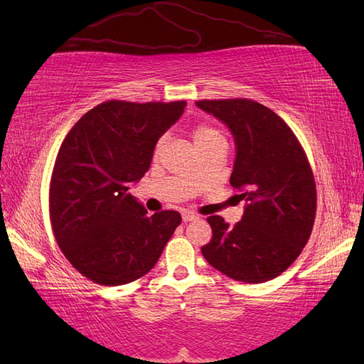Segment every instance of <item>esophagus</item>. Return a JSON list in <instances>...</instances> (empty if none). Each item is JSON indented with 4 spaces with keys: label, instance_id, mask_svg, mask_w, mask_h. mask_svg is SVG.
<instances>
[{
    "label": "esophagus",
    "instance_id": "34e87169",
    "mask_svg": "<svg viewBox=\"0 0 364 364\" xmlns=\"http://www.w3.org/2000/svg\"><path fill=\"white\" fill-rule=\"evenodd\" d=\"M199 217H197L196 214H193V213H190V211H185V213H182V220L185 223H188V222H194V220H197Z\"/></svg>",
    "mask_w": 364,
    "mask_h": 364
}]
</instances>
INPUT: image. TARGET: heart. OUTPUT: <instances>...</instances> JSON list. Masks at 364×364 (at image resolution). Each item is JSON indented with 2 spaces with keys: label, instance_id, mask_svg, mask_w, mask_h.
<instances>
[{
  "label": "heart",
  "instance_id": "1",
  "mask_svg": "<svg viewBox=\"0 0 364 364\" xmlns=\"http://www.w3.org/2000/svg\"><path fill=\"white\" fill-rule=\"evenodd\" d=\"M193 141H194V146L196 147H202L205 144H209V142L213 141H225L223 135L220 134L218 130H215L214 127H209L205 124H199L193 129ZM165 144V138H161L158 141V144L155 147V153H159L162 150Z\"/></svg>",
  "mask_w": 364,
  "mask_h": 364
}]
</instances>
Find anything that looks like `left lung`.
Returning <instances> with one entry per match:
<instances>
[{
    "mask_svg": "<svg viewBox=\"0 0 364 364\" xmlns=\"http://www.w3.org/2000/svg\"><path fill=\"white\" fill-rule=\"evenodd\" d=\"M230 130L235 161L230 185L245 213L235 226L220 215L206 222L213 240L202 247L211 266L235 281L277 278L299 257L316 217V183L291 129L269 107L245 98L196 103Z\"/></svg>",
    "mask_w": 364,
    "mask_h": 364,
    "instance_id": "1",
    "label": "left lung"
}]
</instances>
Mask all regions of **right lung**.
Here are the masks:
<instances>
[{"mask_svg": "<svg viewBox=\"0 0 364 364\" xmlns=\"http://www.w3.org/2000/svg\"><path fill=\"white\" fill-rule=\"evenodd\" d=\"M185 106L111 100L65 136L51 176L50 217L63 255L87 279L123 285L144 277L181 225L176 211L149 215L129 190L149 171L156 142Z\"/></svg>", "mask_w": 364, "mask_h": 364, "instance_id": "obj_1", "label": "right lung"}]
</instances>
